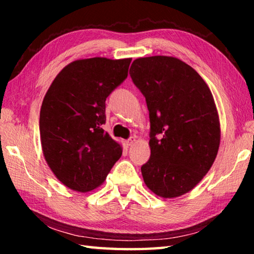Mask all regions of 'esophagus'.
<instances>
[{
	"label": "esophagus",
	"instance_id": "34e87169",
	"mask_svg": "<svg viewBox=\"0 0 254 254\" xmlns=\"http://www.w3.org/2000/svg\"><path fill=\"white\" fill-rule=\"evenodd\" d=\"M135 141H136V137L135 136H131L130 139H127L126 141V143H127V147H131V145H133V144L135 143Z\"/></svg>",
	"mask_w": 254,
	"mask_h": 254
}]
</instances>
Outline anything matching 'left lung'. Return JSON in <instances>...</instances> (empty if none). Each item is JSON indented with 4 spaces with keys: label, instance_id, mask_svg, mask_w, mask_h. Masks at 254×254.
I'll return each mask as SVG.
<instances>
[{
    "label": "left lung",
    "instance_id": "1",
    "mask_svg": "<svg viewBox=\"0 0 254 254\" xmlns=\"http://www.w3.org/2000/svg\"><path fill=\"white\" fill-rule=\"evenodd\" d=\"M130 75L151 124L144 184L159 197L176 198L199 184L217 156L221 124L212 92L194 68L170 56L137 58Z\"/></svg>",
    "mask_w": 254,
    "mask_h": 254
}]
</instances>
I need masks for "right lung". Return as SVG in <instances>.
<instances>
[{
    "mask_svg": "<svg viewBox=\"0 0 254 254\" xmlns=\"http://www.w3.org/2000/svg\"><path fill=\"white\" fill-rule=\"evenodd\" d=\"M132 58L78 59L60 70L40 110V141L47 165L60 183L92 191L122 156L105 123V101L127 77Z\"/></svg>",
    "mask_w": 254,
    "mask_h": 254,
    "instance_id": "obj_1",
    "label": "right lung"
}]
</instances>
